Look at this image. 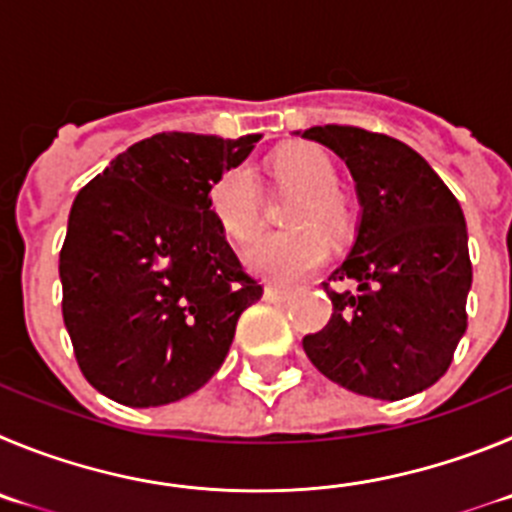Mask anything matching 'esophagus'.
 <instances>
[{
	"mask_svg": "<svg viewBox=\"0 0 512 512\" xmlns=\"http://www.w3.org/2000/svg\"><path fill=\"white\" fill-rule=\"evenodd\" d=\"M262 296H265V301H270V303H283V301H288V298H290V290L280 288V285H267Z\"/></svg>",
	"mask_w": 512,
	"mask_h": 512,
	"instance_id": "1",
	"label": "esophagus"
}]
</instances>
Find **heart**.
<instances>
[{"label": "heart", "mask_w": 512, "mask_h": 512, "mask_svg": "<svg viewBox=\"0 0 512 512\" xmlns=\"http://www.w3.org/2000/svg\"><path fill=\"white\" fill-rule=\"evenodd\" d=\"M280 193L296 196L285 224L290 232L260 239L247 255L255 275L273 283H298L324 265L326 239L347 237L354 209L347 193L336 186L339 170L334 160L313 145L280 150L267 163ZM209 209L224 237L234 245H252L262 232V196L250 165H232L216 176L209 188Z\"/></svg>", "instance_id": "heart-1"}]
</instances>
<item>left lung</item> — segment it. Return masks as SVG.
Here are the masks:
<instances>
[{
  "instance_id": "8db88e82",
  "label": "left lung",
  "mask_w": 512,
  "mask_h": 512,
  "mask_svg": "<svg viewBox=\"0 0 512 512\" xmlns=\"http://www.w3.org/2000/svg\"><path fill=\"white\" fill-rule=\"evenodd\" d=\"M306 140L331 147L357 181V242L324 290L331 319L303 336L308 359L359 395L400 400L449 370L467 329L472 260L457 196L436 170L382 132L324 124Z\"/></svg>"
}]
</instances>
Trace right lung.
Masks as SVG:
<instances>
[{"mask_svg":"<svg viewBox=\"0 0 512 512\" xmlns=\"http://www.w3.org/2000/svg\"><path fill=\"white\" fill-rule=\"evenodd\" d=\"M257 140L160 132L78 191L61 247L63 321L107 398L176 403L222 367L262 285L216 224L209 188Z\"/></svg>","mask_w":512,"mask_h":512,"instance_id":"1","label":"right lung"}]
</instances>
